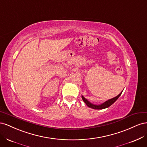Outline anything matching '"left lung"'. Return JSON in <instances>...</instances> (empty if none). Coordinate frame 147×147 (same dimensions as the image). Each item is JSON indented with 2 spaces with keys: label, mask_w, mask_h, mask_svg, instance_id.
<instances>
[{
  "label": "left lung",
  "mask_w": 147,
  "mask_h": 147,
  "mask_svg": "<svg viewBox=\"0 0 147 147\" xmlns=\"http://www.w3.org/2000/svg\"><path fill=\"white\" fill-rule=\"evenodd\" d=\"M123 92V91H122ZM122 92L120 93V94L119 95H118L117 96H116L115 97H114V98H112L111 99H109V100L105 102L104 104H102L101 105H94V104H91L90 102L88 101L87 99H86L84 97L82 96V99L83 100L84 102V103H85L86 104V105L88 107H89L90 108H92V109H106L109 107H110L111 105H112L114 102L116 101L118 99V97L121 96Z\"/></svg>",
  "instance_id": "obj_1"
}]
</instances>
